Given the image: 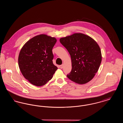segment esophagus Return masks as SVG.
I'll return each mask as SVG.
<instances>
[{"label":"esophagus","instance_id":"esophagus-1","mask_svg":"<svg viewBox=\"0 0 123 123\" xmlns=\"http://www.w3.org/2000/svg\"><path fill=\"white\" fill-rule=\"evenodd\" d=\"M63 64H61V65H60V66H59V67H60V68H61V69H62L63 68Z\"/></svg>","mask_w":123,"mask_h":123}]
</instances>
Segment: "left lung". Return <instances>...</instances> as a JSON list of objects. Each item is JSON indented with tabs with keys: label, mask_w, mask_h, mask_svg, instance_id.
Masks as SVG:
<instances>
[{
	"label": "left lung",
	"mask_w": 123,
	"mask_h": 123,
	"mask_svg": "<svg viewBox=\"0 0 123 123\" xmlns=\"http://www.w3.org/2000/svg\"><path fill=\"white\" fill-rule=\"evenodd\" d=\"M59 41L67 50L71 59L72 69L67 77L80 84L91 80L99 68L102 59L96 42L81 33L62 38Z\"/></svg>",
	"instance_id": "8db88e82"
}]
</instances>
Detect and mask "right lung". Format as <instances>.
I'll list each match as a JSON object with an SVG mask.
<instances>
[{
  "label": "right lung",
  "mask_w": 123,
  "mask_h": 123,
  "mask_svg": "<svg viewBox=\"0 0 123 123\" xmlns=\"http://www.w3.org/2000/svg\"><path fill=\"white\" fill-rule=\"evenodd\" d=\"M57 40L45 35H37L27 41L18 57L20 70L24 77L36 86L50 80L57 66L53 64V47Z\"/></svg>",
  "instance_id": "obj_1"
}]
</instances>
